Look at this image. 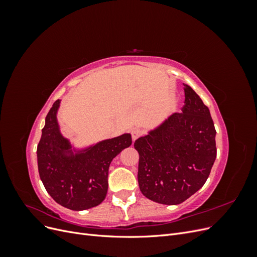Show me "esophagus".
I'll list each match as a JSON object with an SVG mask.
<instances>
[{
	"mask_svg": "<svg viewBox=\"0 0 257 257\" xmlns=\"http://www.w3.org/2000/svg\"><path fill=\"white\" fill-rule=\"evenodd\" d=\"M144 134V132L141 128H134L132 130V138H133V141H136L138 137H141Z\"/></svg>",
	"mask_w": 257,
	"mask_h": 257,
	"instance_id": "34e87169",
	"label": "esophagus"
}]
</instances>
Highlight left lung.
<instances>
[{"instance_id":"8db88e82","label":"left lung","mask_w":257,"mask_h":257,"mask_svg":"<svg viewBox=\"0 0 257 257\" xmlns=\"http://www.w3.org/2000/svg\"><path fill=\"white\" fill-rule=\"evenodd\" d=\"M182 112H175L134 144L138 184L155 203L178 205L205 184L216 158L215 128L209 108L184 85Z\"/></svg>"}]
</instances>
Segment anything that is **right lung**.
<instances>
[{"label":"right lung","instance_id":"obj_1","mask_svg":"<svg viewBox=\"0 0 257 257\" xmlns=\"http://www.w3.org/2000/svg\"><path fill=\"white\" fill-rule=\"evenodd\" d=\"M60 99L46 116L37 146L41 180L58 204L71 210H85L99 205L108 190V169L113 158L132 145L131 134L99 142L87 149L74 151L62 136L57 120Z\"/></svg>","mask_w":257,"mask_h":257}]
</instances>
